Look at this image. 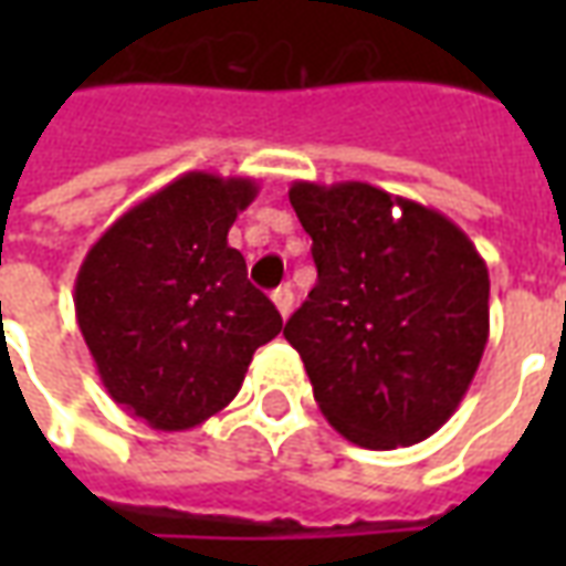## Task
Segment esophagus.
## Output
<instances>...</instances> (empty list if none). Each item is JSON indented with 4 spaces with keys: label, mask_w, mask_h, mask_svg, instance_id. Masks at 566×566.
<instances>
[{
    "label": "esophagus",
    "mask_w": 566,
    "mask_h": 566,
    "mask_svg": "<svg viewBox=\"0 0 566 566\" xmlns=\"http://www.w3.org/2000/svg\"><path fill=\"white\" fill-rule=\"evenodd\" d=\"M272 303H275V308H279V315L287 318V315H291V308H294V291H291L287 284H284V287H275V291H272Z\"/></svg>",
    "instance_id": "esophagus-1"
}]
</instances>
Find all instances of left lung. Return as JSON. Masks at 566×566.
Instances as JSON below:
<instances>
[{"label":"left lung","mask_w":566,"mask_h":566,"mask_svg":"<svg viewBox=\"0 0 566 566\" xmlns=\"http://www.w3.org/2000/svg\"><path fill=\"white\" fill-rule=\"evenodd\" d=\"M318 284L284 324L348 442L416 446L461 406L488 343V266L437 209L364 181H294Z\"/></svg>","instance_id":"8db88e82"}]
</instances>
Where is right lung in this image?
<instances>
[{"instance_id": "obj_1", "label": "right lung", "mask_w": 566, "mask_h": 566, "mask_svg": "<svg viewBox=\"0 0 566 566\" xmlns=\"http://www.w3.org/2000/svg\"><path fill=\"white\" fill-rule=\"evenodd\" d=\"M254 178L185 172L105 230L75 279V318L105 391L154 430H190L233 400L282 333L227 245Z\"/></svg>"}]
</instances>
